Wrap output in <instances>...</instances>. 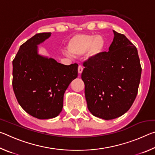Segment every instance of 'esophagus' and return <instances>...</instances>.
Returning <instances> with one entry per match:
<instances>
[{"label":"esophagus","mask_w":155,"mask_h":155,"mask_svg":"<svg viewBox=\"0 0 155 155\" xmlns=\"http://www.w3.org/2000/svg\"><path fill=\"white\" fill-rule=\"evenodd\" d=\"M83 70V68L81 66V65H79V66H78V72L80 74H81V73H82Z\"/></svg>","instance_id":"obj_1"}]
</instances>
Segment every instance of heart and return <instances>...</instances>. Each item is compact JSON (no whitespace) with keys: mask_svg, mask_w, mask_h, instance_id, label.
Here are the masks:
<instances>
[{"mask_svg":"<svg viewBox=\"0 0 155 155\" xmlns=\"http://www.w3.org/2000/svg\"><path fill=\"white\" fill-rule=\"evenodd\" d=\"M106 41L101 35L78 34L73 36L68 41V50L73 56H81L88 52L89 56L100 55L105 48Z\"/></svg>","mask_w":155,"mask_h":155,"instance_id":"heart-1","label":"heart"}]
</instances>
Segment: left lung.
I'll return each mask as SVG.
<instances>
[{
  "label": "left lung",
  "mask_w": 155,
  "mask_h": 155,
  "mask_svg": "<svg viewBox=\"0 0 155 155\" xmlns=\"http://www.w3.org/2000/svg\"><path fill=\"white\" fill-rule=\"evenodd\" d=\"M114 33L109 51L84 62L81 74L89 111L107 120L121 116L130 108L141 74L136 47L124 35Z\"/></svg>",
  "instance_id": "left-lung-1"
}]
</instances>
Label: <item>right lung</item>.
<instances>
[{
    "label": "right lung",
    "mask_w": 155,
    "mask_h": 155,
    "mask_svg": "<svg viewBox=\"0 0 155 155\" xmlns=\"http://www.w3.org/2000/svg\"><path fill=\"white\" fill-rule=\"evenodd\" d=\"M38 33L20 46L13 60L12 85L21 107L38 119L57 117L64 95L78 76V64L65 65L38 54V45L51 36Z\"/></svg>",
    "instance_id": "add662e5"
}]
</instances>
